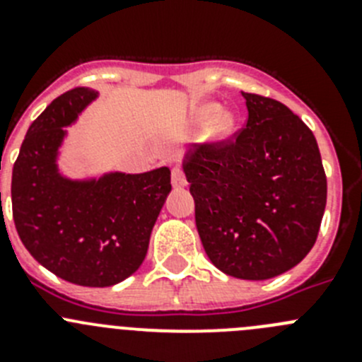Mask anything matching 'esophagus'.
I'll use <instances>...</instances> for the list:
<instances>
[{
  "label": "esophagus",
  "mask_w": 362,
  "mask_h": 362,
  "mask_svg": "<svg viewBox=\"0 0 362 362\" xmlns=\"http://www.w3.org/2000/svg\"><path fill=\"white\" fill-rule=\"evenodd\" d=\"M172 185H174V188L187 187V177H185V172L181 170L179 166H174V168H172Z\"/></svg>",
  "instance_id": "obj_1"
}]
</instances>
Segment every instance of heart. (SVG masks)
Here are the masks:
<instances>
[{"instance_id":"b5f03b06","label":"heart","mask_w":362,"mask_h":362,"mask_svg":"<svg viewBox=\"0 0 362 362\" xmlns=\"http://www.w3.org/2000/svg\"><path fill=\"white\" fill-rule=\"evenodd\" d=\"M216 119H217V136L221 137L228 136L230 130H232L233 127L232 114H228V112H223V114H221V107L216 103L204 105V107H201L199 110H197V123H199L201 127H206V124H210Z\"/></svg>"}]
</instances>
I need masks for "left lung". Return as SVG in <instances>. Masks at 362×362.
<instances>
[{
    "instance_id": "1",
    "label": "left lung",
    "mask_w": 362,
    "mask_h": 362,
    "mask_svg": "<svg viewBox=\"0 0 362 362\" xmlns=\"http://www.w3.org/2000/svg\"><path fill=\"white\" fill-rule=\"evenodd\" d=\"M246 129L187 150L204 252L226 276L264 281L299 264L317 239L326 175L312 130L286 105L243 92Z\"/></svg>"
}]
</instances>
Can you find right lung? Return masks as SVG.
Returning a JSON list of instances; mask_svg holds the SVG:
<instances>
[{
  "label": "right lung",
  "instance_id": "obj_1",
  "mask_svg": "<svg viewBox=\"0 0 362 362\" xmlns=\"http://www.w3.org/2000/svg\"><path fill=\"white\" fill-rule=\"evenodd\" d=\"M98 95L88 86L72 88L28 127L12 170V214L37 263L69 283L103 288L141 267L172 185L168 166L85 179L59 170L66 127Z\"/></svg>",
  "mask_w": 362,
  "mask_h": 362
}]
</instances>
